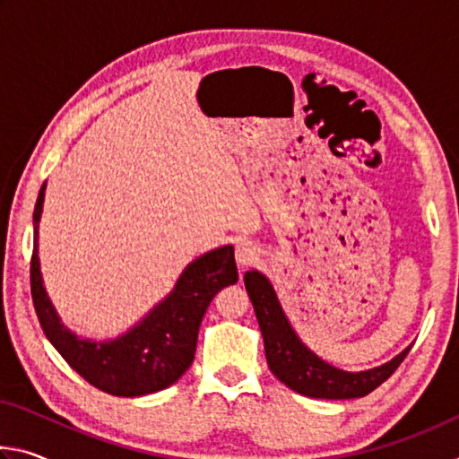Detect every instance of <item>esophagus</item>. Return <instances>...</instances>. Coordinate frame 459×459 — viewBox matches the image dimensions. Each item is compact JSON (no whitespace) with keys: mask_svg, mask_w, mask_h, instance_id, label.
I'll return each mask as SVG.
<instances>
[{"mask_svg":"<svg viewBox=\"0 0 459 459\" xmlns=\"http://www.w3.org/2000/svg\"><path fill=\"white\" fill-rule=\"evenodd\" d=\"M235 259L240 267L251 265V263L257 259V248H255L251 240H240L235 248Z\"/></svg>","mask_w":459,"mask_h":459,"instance_id":"1","label":"esophagus"}]
</instances>
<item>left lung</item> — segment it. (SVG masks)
<instances>
[{
  "label": "left lung",
  "instance_id": "8db88e82",
  "mask_svg": "<svg viewBox=\"0 0 459 459\" xmlns=\"http://www.w3.org/2000/svg\"><path fill=\"white\" fill-rule=\"evenodd\" d=\"M245 287L265 342L267 364L273 375L295 393L316 399H356L375 391L399 368L411 346L383 367L346 372L316 356L287 322L269 279L259 271H247Z\"/></svg>",
  "mask_w": 459,
  "mask_h": 459
}]
</instances>
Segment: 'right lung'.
Wrapping results in <instances>:
<instances>
[{"mask_svg": "<svg viewBox=\"0 0 459 459\" xmlns=\"http://www.w3.org/2000/svg\"><path fill=\"white\" fill-rule=\"evenodd\" d=\"M44 190L34 206V251L30 263L34 307L46 338L79 375L115 397H142L174 385L190 368L198 328L208 306L222 287L237 283L235 248H214L182 271L174 291L123 336L95 342L81 340L60 322L44 290L38 259V224Z\"/></svg>", "mask_w": 459, "mask_h": 459, "instance_id": "add662e5", "label": "right lung"}]
</instances>
